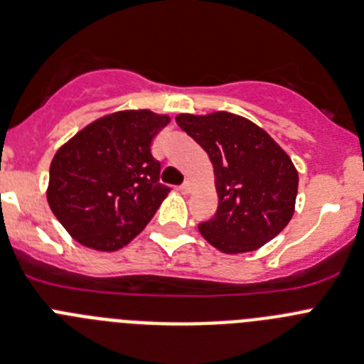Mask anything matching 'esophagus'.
Segmentation results:
<instances>
[{
    "mask_svg": "<svg viewBox=\"0 0 364 364\" xmlns=\"http://www.w3.org/2000/svg\"><path fill=\"white\" fill-rule=\"evenodd\" d=\"M179 190H181V194H190V192H192V185H190V183H185V185L179 186Z\"/></svg>",
    "mask_w": 364,
    "mask_h": 364,
    "instance_id": "1",
    "label": "esophagus"
}]
</instances>
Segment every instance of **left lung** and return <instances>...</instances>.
I'll use <instances>...</instances> for the list:
<instances>
[{"mask_svg":"<svg viewBox=\"0 0 364 364\" xmlns=\"http://www.w3.org/2000/svg\"><path fill=\"white\" fill-rule=\"evenodd\" d=\"M178 125L208 154L218 212L199 232L223 254L254 252L276 237L296 210L299 176L261 127L232 112L179 114Z\"/></svg>","mask_w":364,"mask_h":364,"instance_id":"obj_1","label":"left lung"}]
</instances>
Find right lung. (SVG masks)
<instances>
[{"instance_id":"1","label":"right lung","mask_w":364,"mask_h":364,"mask_svg":"<svg viewBox=\"0 0 364 364\" xmlns=\"http://www.w3.org/2000/svg\"><path fill=\"white\" fill-rule=\"evenodd\" d=\"M170 116L117 110L81 129L55 152L47 201L80 245L114 252L149 225L168 196L150 146Z\"/></svg>"}]
</instances>
